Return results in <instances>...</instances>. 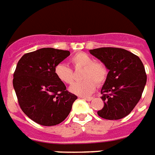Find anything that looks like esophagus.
Returning <instances> with one entry per match:
<instances>
[{"mask_svg":"<svg viewBox=\"0 0 155 155\" xmlns=\"http://www.w3.org/2000/svg\"><path fill=\"white\" fill-rule=\"evenodd\" d=\"M80 98L83 99V100H85V101H91L93 99L92 97H80Z\"/></svg>","mask_w":155,"mask_h":155,"instance_id":"obj_1","label":"esophagus"}]
</instances>
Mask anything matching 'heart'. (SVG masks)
I'll use <instances>...</instances> for the list:
<instances>
[{"label":"heart","mask_w":155,"mask_h":155,"mask_svg":"<svg viewBox=\"0 0 155 155\" xmlns=\"http://www.w3.org/2000/svg\"><path fill=\"white\" fill-rule=\"evenodd\" d=\"M70 61L75 69L83 68L81 73L82 81L73 83L69 91L80 96L90 95L95 91L96 84L101 86L108 77V68L101 61H95L92 57L84 52H79L71 57ZM54 73L59 80L70 85L74 80L73 70L64 64H59L54 68Z\"/></svg>","instance_id":"1"}]
</instances>
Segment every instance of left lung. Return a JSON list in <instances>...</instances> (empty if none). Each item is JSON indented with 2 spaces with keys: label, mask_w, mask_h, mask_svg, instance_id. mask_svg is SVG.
Instances as JSON below:
<instances>
[{
  "label": "left lung",
  "mask_w": 155,
  "mask_h": 155,
  "mask_svg": "<svg viewBox=\"0 0 155 155\" xmlns=\"http://www.w3.org/2000/svg\"><path fill=\"white\" fill-rule=\"evenodd\" d=\"M90 53L106 65L109 73L101 89L104 105L97 114L109 120L126 117L141 98L147 76L139 57L116 47H101Z\"/></svg>",
  "instance_id": "obj_1"
}]
</instances>
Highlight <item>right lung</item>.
<instances>
[{"label":"right lung","instance_id":"1","mask_svg":"<svg viewBox=\"0 0 155 155\" xmlns=\"http://www.w3.org/2000/svg\"><path fill=\"white\" fill-rule=\"evenodd\" d=\"M68 51L41 48L24 54L14 73L13 86L25 114L42 126H54L68 117L78 97L54 73Z\"/></svg>","mask_w":155,"mask_h":155}]
</instances>
